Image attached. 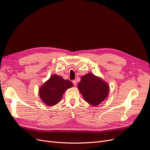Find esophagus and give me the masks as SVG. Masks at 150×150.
Returning <instances> with one entry per match:
<instances>
[{"instance_id":"34e87169","label":"esophagus","mask_w":150,"mask_h":150,"mask_svg":"<svg viewBox=\"0 0 150 150\" xmlns=\"http://www.w3.org/2000/svg\"><path fill=\"white\" fill-rule=\"evenodd\" d=\"M72 83H73V84H74V86H76V83H77V82H76V80H73L72 81Z\"/></svg>"}]
</instances>
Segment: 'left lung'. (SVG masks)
<instances>
[{"instance_id": "left-lung-1", "label": "left lung", "mask_w": 150, "mask_h": 150, "mask_svg": "<svg viewBox=\"0 0 150 150\" xmlns=\"http://www.w3.org/2000/svg\"><path fill=\"white\" fill-rule=\"evenodd\" d=\"M78 88L84 100L93 106H97L105 100L109 91L108 84L93 74L83 76Z\"/></svg>"}]
</instances>
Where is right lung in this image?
Masks as SVG:
<instances>
[{
	"label": "right lung",
	"mask_w": 150,
	"mask_h": 150,
	"mask_svg": "<svg viewBox=\"0 0 150 150\" xmlns=\"http://www.w3.org/2000/svg\"><path fill=\"white\" fill-rule=\"evenodd\" d=\"M72 86L70 81L53 75L39 89V96L47 105L53 106L59 103L66 90Z\"/></svg>",
	"instance_id": "add662e5"
}]
</instances>
